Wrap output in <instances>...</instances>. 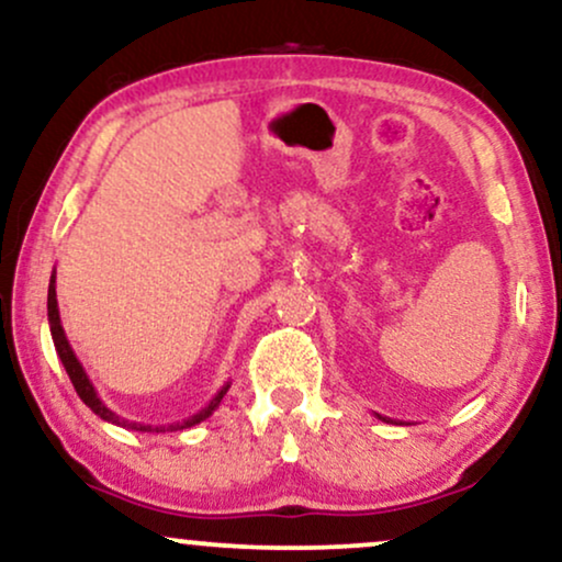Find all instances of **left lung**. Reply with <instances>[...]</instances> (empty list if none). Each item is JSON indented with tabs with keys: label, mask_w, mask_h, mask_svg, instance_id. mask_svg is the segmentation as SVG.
Masks as SVG:
<instances>
[{
	"label": "left lung",
	"mask_w": 562,
	"mask_h": 562,
	"mask_svg": "<svg viewBox=\"0 0 562 562\" xmlns=\"http://www.w3.org/2000/svg\"><path fill=\"white\" fill-rule=\"evenodd\" d=\"M375 417H379V420H383V423H392V420H389V417H381V415H375Z\"/></svg>",
	"instance_id": "8db88e82"
}]
</instances>
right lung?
<instances>
[{"label": "right lung", "mask_w": 562, "mask_h": 562, "mask_svg": "<svg viewBox=\"0 0 562 562\" xmlns=\"http://www.w3.org/2000/svg\"><path fill=\"white\" fill-rule=\"evenodd\" d=\"M48 326H52V339H54L56 355H59L64 371H67L69 381H72L75 392L80 394V400H82L85 404H88V407H90L92 412H95V415L101 417V420L119 425V428L139 430V432H166V430H187V428H194V425H199L202 420H207L212 412H215V409L220 407V402H223V396L228 394V389H231V381H228V383H225V386L220 389V392L207 402V407H202L199 412H194V415L187 417V420H181V423H170V425H145V423L124 420L122 415H116V412L105 407L101 396H98L95 386H92V381L88 379V373H85L82 363H80V360H77L72 345H69L67 334H64V326H61V318H59V303H56V269H54V274H52V282H48Z\"/></svg>", "instance_id": "add662e5"}]
</instances>
